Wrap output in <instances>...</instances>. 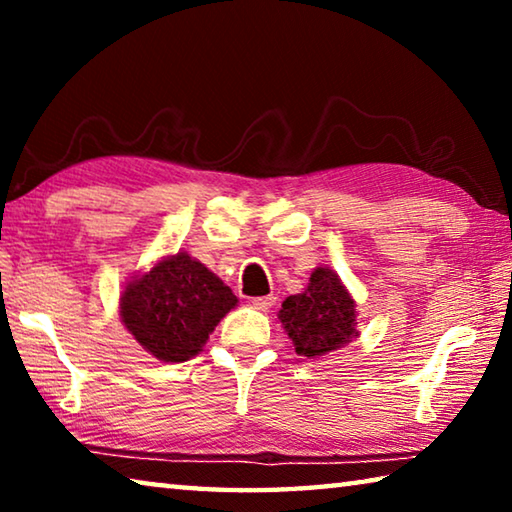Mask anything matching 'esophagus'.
<instances>
[{"label": "esophagus", "instance_id": "1", "mask_svg": "<svg viewBox=\"0 0 512 512\" xmlns=\"http://www.w3.org/2000/svg\"><path fill=\"white\" fill-rule=\"evenodd\" d=\"M275 296H262V298H253L250 302H253V307L259 309V311H268L273 305H275Z\"/></svg>", "mask_w": 512, "mask_h": 512}]
</instances>
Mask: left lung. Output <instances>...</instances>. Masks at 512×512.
Segmentation results:
<instances>
[{
    "instance_id": "obj_1",
    "label": "left lung",
    "mask_w": 512,
    "mask_h": 512,
    "mask_svg": "<svg viewBox=\"0 0 512 512\" xmlns=\"http://www.w3.org/2000/svg\"><path fill=\"white\" fill-rule=\"evenodd\" d=\"M280 320L300 357H320L343 348L359 332L354 300L329 268H316L305 293L282 302Z\"/></svg>"
}]
</instances>
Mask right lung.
Segmentation results:
<instances>
[{
	"label": "right lung",
	"mask_w": 512,
	"mask_h": 512,
	"mask_svg": "<svg viewBox=\"0 0 512 512\" xmlns=\"http://www.w3.org/2000/svg\"><path fill=\"white\" fill-rule=\"evenodd\" d=\"M237 296L185 253L162 259L121 293V320L160 361L180 363L201 352Z\"/></svg>",
	"instance_id": "1"
}]
</instances>
